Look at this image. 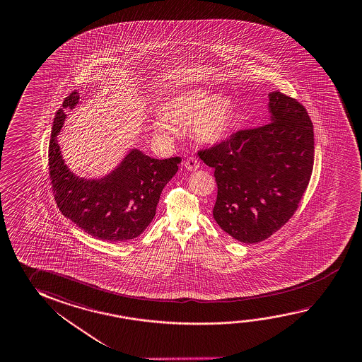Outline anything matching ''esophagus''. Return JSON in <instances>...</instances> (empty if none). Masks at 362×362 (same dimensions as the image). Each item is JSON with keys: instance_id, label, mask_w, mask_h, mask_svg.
Listing matches in <instances>:
<instances>
[{"instance_id": "obj_1", "label": "esophagus", "mask_w": 362, "mask_h": 362, "mask_svg": "<svg viewBox=\"0 0 362 362\" xmlns=\"http://www.w3.org/2000/svg\"><path fill=\"white\" fill-rule=\"evenodd\" d=\"M184 168L188 170V172H196L197 169L199 168V163L194 158H188L185 163H184Z\"/></svg>"}]
</instances>
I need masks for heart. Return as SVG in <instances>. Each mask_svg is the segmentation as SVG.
I'll list each match as a JSON object with an SVG mask.
<instances>
[{
	"label": "heart",
	"instance_id": "1",
	"mask_svg": "<svg viewBox=\"0 0 362 362\" xmlns=\"http://www.w3.org/2000/svg\"><path fill=\"white\" fill-rule=\"evenodd\" d=\"M161 116L155 117L153 129L160 135H173L172 121L188 122L193 136L202 144L216 145L230 136L233 124V106L228 97L214 95L209 89L182 90L160 106Z\"/></svg>",
	"mask_w": 362,
	"mask_h": 362
}]
</instances>
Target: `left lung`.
I'll use <instances>...</instances> for the list:
<instances>
[{"instance_id": "obj_1", "label": "left lung", "mask_w": 362, "mask_h": 362, "mask_svg": "<svg viewBox=\"0 0 362 362\" xmlns=\"http://www.w3.org/2000/svg\"><path fill=\"white\" fill-rule=\"evenodd\" d=\"M267 111L270 124L199 153L214 169V219L243 243H260L289 221L313 169V124L305 108L275 90Z\"/></svg>"}]
</instances>
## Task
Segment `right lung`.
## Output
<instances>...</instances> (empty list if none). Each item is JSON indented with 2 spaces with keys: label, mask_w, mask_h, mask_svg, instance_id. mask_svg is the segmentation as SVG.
Here are the masks:
<instances>
[{
  "label": "right lung",
  "mask_w": 362,
  "mask_h": 362,
  "mask_svg": "<svg viewBox=\"0 0 362 362\" xmlns=\"http://www.w3.org/2000/svg\"><path fill=\"white\" fill-rule=\"evenodd\" d=\"M81 102L77 90L55 113L49 145V172L60 212L93 238L121 243L140 236L156 214L161 192L178 172L180 158L153 159L130 148L116 168L98 178L71 172L58 135Z\"/></svg>",
  "instance_id": "add662e5"
}]
</instances>
